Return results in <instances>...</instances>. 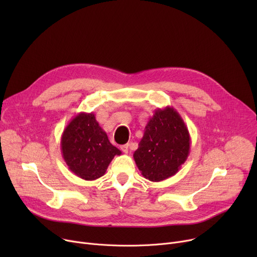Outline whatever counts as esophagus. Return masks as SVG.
<instances>
[{
    "label": "esophagus",
    "instance_id": "esophagus-1",
    "mask_svg": "<svg viewBox=\"0 0 257 257\" xmlns=\"http://www.w3.org/2000/svg\"><path fill=\"white\" fill-rule=\"evenodd\" d=\"M120 150L123 151L124 153H128V151H129V146L126 144V145H121L120 146Z\"/></svg>",
    "mask_w": 257,
    "mask_h": 257
}]
</instances>
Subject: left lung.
Returning a JSON list of instances; mask_svg holds the SVG:
<instances>
[{
    "label": "left lung",
    "mask_w": 257,
    "mask_h": 257,
    "mask_svg": "<svg viewBox=\"0 0 257 257\" xmlns=\"http://www.w3.org/2000/svg\"><path fill=\"white\" fill-rule=\"evenodd\" d=\"M191 149L190 132L173 107L158 108L149 118L133 158L143 176L153 182L174 176Z\"/></svg>",
    "instance_id": "8db88e82"
}]
</instances>
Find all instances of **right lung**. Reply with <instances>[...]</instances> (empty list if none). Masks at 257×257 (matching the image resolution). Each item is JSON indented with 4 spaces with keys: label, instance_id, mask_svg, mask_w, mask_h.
<instances>
[{
    "label": "right lung",
    "instance_id": "right-lung-1",
    "mask_svg": "<svg viewBox=\"0 0 257 257\" xmlns=\"http://www.w3.org/2000/svg\"><path fill=\"white\" fill-rule=\"evenodd\" d=\"M60 146L69 170L87 181L102 177L113 157L121 154L110 144L92 112H80L71 119L63 130Z\"/></svg>",
    "mask_w": 257,
    "mask_h": 257
}]
</instances>
